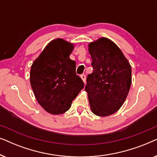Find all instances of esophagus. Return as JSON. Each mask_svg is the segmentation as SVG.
<instances>
[{
	"instance_id": "1",
	"label": "esophagus",
	"mask_w": 157,
	"mask_h": 157,
	"mask_svg": "<svg viewBox=\"0 0 157 157\" xmlns=\"http://www.w3.org/2000/svg\"><path fill=\"white\" fill-rule=\"evenodd\" d=\"M81 79H82V80H83V83H86V75H84V74H81Z\"/></svg>"
}]
</instances>
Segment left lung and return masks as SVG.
<instances>
[{"label":"left lung","mask_w":157,"mask_h":157,"mask_svg":"<svg viewBox=\"0 0 157 157\" xmlns=\"http://www.w3.org/2000/svg\"><path fill=\"white\" fill-rule=\"evenodd\" d=\"M93 73L86 78L91 109L98 117H107L121 108L132 84V68L122 51L113 41L100 38L90 43Z\"/></svg>","instance_id":"left-lung-1"}]
</instances>
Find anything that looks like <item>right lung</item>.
<instances>
[{
    "label": "right lung",
    "instance_id": "1",
    "mask_svg": "<svg viewBox=\"0 0 157 157\" xmlns=\"http://www.w3.org/2000/svg\"><path fill=\"white\" fill-rule=\"evenodd\" d=\"M74 44L53 40L32 64L30 82L36 100L47 112L61 114L84 87L76 74V62L69 56Z\"/></svg>",
    "mask_w": 157,
    "mask_h": 157
}]
</instances>
